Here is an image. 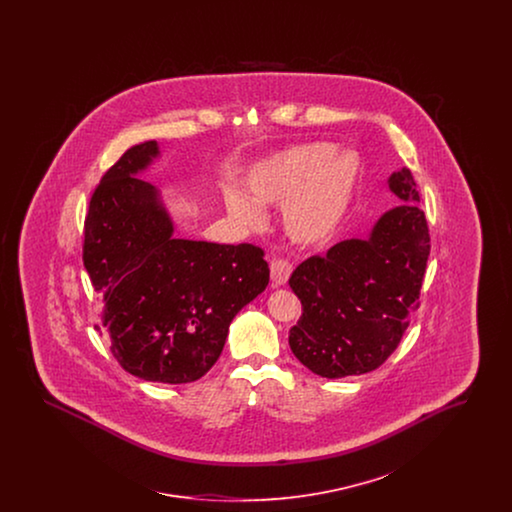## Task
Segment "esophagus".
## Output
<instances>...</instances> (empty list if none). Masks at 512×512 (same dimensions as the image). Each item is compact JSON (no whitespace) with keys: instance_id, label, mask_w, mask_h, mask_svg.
<instances>
[{"instance_id":"esophagus-1","label":"esophagus","mask_w":512,"mask_h":512,"mask_svg":"<svg viewBox=\"0 0 512 512\" xmlns=\"http://www.w3.org/2000/svg\"><path fill=\"white\" fill-rule=\"evenodd\" d=\"M292 270V265H290L288 261H284V259H272V261H270V280H272L276 286H284V284H288Z\"/></svg>"}]
</instances>
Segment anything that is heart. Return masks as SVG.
<instances>
[{
	"instance_id": "obj_1",
	"label": "heart",
	"mask_w": 512,
	"mask_h": 512,
	"mask_svg": "<svg viewBox=\"0 0 512 512\" xmlns=\"http://www.w3.org/2000/svg\"><path fill=\"white\" fill-rule=\"evenodd\" d=\"M353 153L330 144H305L276 153L249 172L242 192H228L226 207L247 228L265 222L261 205H281L286 234L301 245L328 242L345 219L359 184Z\"/></svg>"
}]
</instances>
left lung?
I'll return each instance as SVG.
<instances>
[{"instance_id":"left-lung-1","label":"left lung","mask_w":512,"mask_h":512,"mask_svg":"<svg viewBox=\"0 0 512 512\" xmlns=\"http://www.w3.org/2000/svg\"><path fill=\"white\" fill-rule=\"evenodd\" d=\"M388 188L403 203L376 220L366 238L309 257L290 278L303 305L290 347L322 378L376 370L397 349L418 307L430 255L428 222L409 169L393 172Z\"/></svg>"}]
</instances>
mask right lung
I'll return each mask as SVG.
<instances>
[{
  "mask_svg": "<svg viewBox=\"0 0 512 512\" xmlns=\"http://www.w3.org/2000/svg\"><path fill=\"white\" fill-rule=\"evenodd\" d=\"M157 142L130 147L103 174L84 226V267L103 293L119 365L147 382L188 384L217 363L234 317L268 284L265 251L174 238L161 192L138 178Z\"/></svg>",
  "mask_w": 512,
  "mask_h": 512,
  "instance_id": "add662e5",
  "label": "right lung"
}]
</instances>
